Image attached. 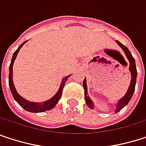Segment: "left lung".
Returning <instances> with one entry per match:
<instances>
[{
    "instance_id": "8db88e82",
    "label": "left lung",
    "mask_w": 146,
    "mask_h": 146,
    "mask_svg": "<svg viewBox=\"0 0 146 146\" xmlns=\"http://www.w3.org/2000/svg\"><path fill=\"white\" fill-rule=\"evenodd\" d=\"M116 43L119 45V46L122 49V51L124 52L127 58L128 59L129 61V71L131 73V82H130V85L127 88V93L125 94V95L121 98L118 102L115 104V113H117L119 112L122 108H124L127 104L128 102L130 101V100L132 99V96L134 93V90H135V84H136V79H137V70H136V64H135V59L132 56L130 51L128 50V48L122 45L120 41L118 40H115ZM83 88H84V91H85V100H86V104L87 106L90 108V109H94V102L92 101V100L90 99V97L88 96V87H87V80H86V77L83 81Z\"/></svg>"
}]
</instances>
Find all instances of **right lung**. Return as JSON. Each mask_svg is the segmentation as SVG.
<instances>
[{"mask_svg": "<svg viewBox=\"0 0 146 146\" xmlns=\"http://www.w3.org/2000/svg\"><path fill=\"white\" fill-rule=\"evenodd\" d=\"M27 41V40H26ZM23 42L19 47L18 49L13 52V58L11 60V64H10V66H9V77H8V83H9V88H10V90H11V93L14 98V100H16V102L25 110L29 111V112H33V113H39V112H44V111H46V110H50L52 108H54V106H56V104H58V100H60L61 98V95H62V91H63V88L64 87V84L67 81V79L70 76H67L65 77H64L62 79V82H61V84H60V87L58 90V92L56 93V94L52 97L50 100H46V101H44V102H31V101H29L27 100H25V98H23L21 95L19 94V93L17 92L15 87H14V84H13V63L17 58V55L20 50V48L24 46V44L26 42Z\"/></svg>", "mask_w": 146, "mask_h": 146, "instance_id": "right-lung-1", "label": "right lung"}]
</instances>
